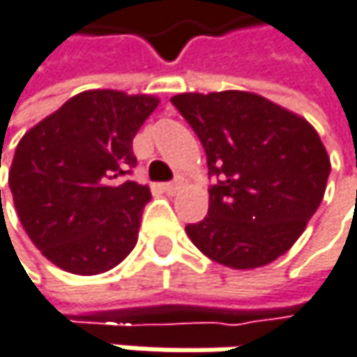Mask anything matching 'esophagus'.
Returning <instances> with one entry per match:
<instances>
[{
    "label": "esophagus",
    "instance_id": "obj_1",
    "mask_svg": "<svg viewBox=\"0 0 357 357\" xmlns=\"http://www.w3.org/2000/svg\"><path fill=\"white\" fill-rule=\"evenodd\" d=\"M181 185H183V181H181V178H176V181H172V183H165V185H162V189H165L166 192H176L178 189H181Z\"/></svg>",
    "mask_w": 357,
    "mask_h": 357
}]
</instances>
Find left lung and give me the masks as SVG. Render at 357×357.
I'll return each mask as SVG.
<instances>
[{"label":"left lung","instance_id":"1","mask_svg":"<svg viewBox=\"0 0 357 357\" xmlns=\"http://www.w3.org/2000/svg\"><path fill=\"white\" fill-rule=\"evenodd\" d=\"M170 103L207 154L209 213L187 236L211 260L248 270L282 256L317 211L329 156L309 121L245 91L183 93Z\"/></svg>","mask_w":357,"mask_h":357}]
</instances>
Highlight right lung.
<instances>
[{
	"mask_svg": "<svg viewBox=\"0 0 357 357\" xmlns=\"http://www.w3.org/2000/svg\"><path fill=\"white\" fill-rule=\"evenodd\" d=\"M156 105L150 95L85 91L20 140L10 168L13 205L52 264L101 274L134 250L150 191L128 181L138 162L132 140Z\"/></svg>",
	"mask_w": 357,
	"mask_h": 357,
	"instance_id": "1",
	"label": "right lung"
}]
</instances>
